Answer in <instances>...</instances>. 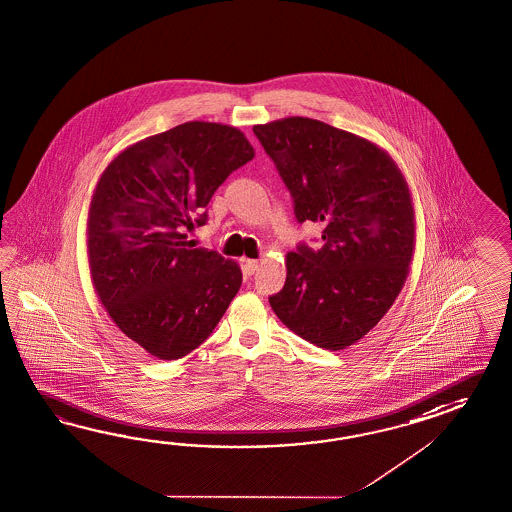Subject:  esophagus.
I'll use <instances>...</instances> for the list:
<instances>
[{
	"mask_svg": "<svg viewBox=\"0 0 512 512\" xmlns=\"http://www.w3.org/2000/svg\"><path fill=\"white\" fill-rule=\"evenodd\" d=\"M257 268H259V261H255V259H248V261L244 262V272L248 275L255 274Z\"/></svg>",
	"mask_w": 512,
	"mask_h": 512,
	"instance_id": "obj_1",
	"label": "esophagus"
}]
</instances>
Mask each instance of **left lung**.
<instances>
[{
	"label": "left lung",
	"mask_w": 512,
	"mask_h": 512,
	"mask_svg": "<svg viewBox=\"0 0 512 512\" xmlns=\"http://www.w3.org/2000/svg\"><path fill=\"white\" fill-rule=\"evenodd\" d=\"M292 200L296 220L322 222L324 246L287 253L270 296L277 318L318 348H348L387 314L414 253V207L398 164L377 144L320 120L253 125Z\"/></svg>",
	"instance_id": "8db88e82"
}]
</instances>
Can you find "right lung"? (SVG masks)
<instances>
[{
    "label": "right lung",
    "instance_id": "obj_1",
    "mask_svg": "<svg viewBox=\"0 0 512 512\" xmlns=\"http://www.w3.org/2000/svg\"><path fill=\"white\" fill-rule=\"evenodd\" d=\"M253 157L237 127L187 122L125 148L101 174L88 209L92 285L116 327L157 359L198 348L237 296V262L194 248L187 231Z\"/></svg>",
    "mask_w": 512,
    "mask_h": 512
}]
</instances>
